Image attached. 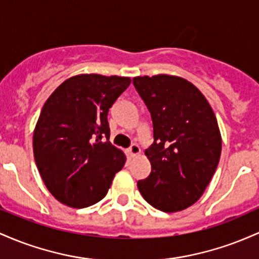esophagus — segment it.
Wrapping results in <instances>:
<instances>
[{
    "label": "esophagus",
    "mask_w": 259,
    "mask_h": 259,
    "mask_svg": "<svg viewBox=\"0 0 259 259\" xmlns=\"http://www.w3.org/2000/svg\"><path fill=\"white\" fill-rule=\"evenodd\" d=\"M128 153L131 156H137L138 154H141V148L138 147V144L133 143L131 147L128 148Z\"/></svg>",
    "instance_id": "esophagus-1"
}]
</instances>
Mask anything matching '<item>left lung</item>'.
Masks as SVG:
<instances>
[{"label":"left lung","mask_w":259,"mask_h":259,"mask_svg":"<svg viewBox=\"0 0 259 259\" xmlns=\"http://www.w3.org/2000/svg\"><path fill=\"white\" fill-rule=\"evenodd\" d=\"M150 111L154 143L145 150L152 172L138 190L154 208L175 213L200 198L219 164L222 135L213 109L187 79L158 74L133 78Z\"/></svg>","instance_id":"left-lung-1"}]
</instances>
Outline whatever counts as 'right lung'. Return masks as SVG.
Masks as SVG:
<instances>
[{"instance_id":"1","label":"right lung","mask_w":259,"mask_h":259,"mask_svg":"<svg viewBox=\"0 0 259 259\" xmlns=\"http://www.w3.org/2000/svg\"><path fill=\"white\" fill-rule=\"evenodd\" d=\"M130 84L128 77L73 75L44 104L34 130V158L46 188L62 204L98 203L123 167L126 155L109 142L107 112Z\"/></svg>"}]
</instances>
